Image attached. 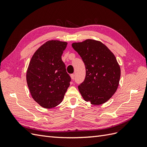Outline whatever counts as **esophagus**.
<instances>
[{"mask_svg": "<svg viewBox=\"0 0 147 147\" xmlns=\"http://www.w3.org/2000/svg\"><path fill=\"white\" fill-rule=\"evenodd\" d=\"M74 76H75V75H74V74H71V75H70V77H71V78H72V80H74Z\"/></svg>", "mask_w": 147, "mask_h": 147, "instance_id": "34e87169", "label": "esophagus"}]
</instances>
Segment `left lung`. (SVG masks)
Returning <instances> with one entry per match:
<instances>
[{
    "label": "left lung",
    "instance_id": "8db88e82",
    "mask_svg": "<svg viewBox=\"0 0 147 147\" xmlns=\"http://www.w3.org/2000/svg\"><path fill=\"white\" fill-rule=\"evenodd\" d=\"M72 46L80 56L86 68V77L78 90L84 100L92 105L109 100L116 92L121 70L116 57L104 44L88 39Z\"/></svg>",
    "mask_w": 147,
    "mask_h": 147
}]
</instances>
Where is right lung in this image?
I'll use <instances>...</instances> for the list:
<instances>
[{
	"label": "right lung",
	"instance_id": "add662e5",
	"mask_svg": "<svg viewBox=\"0 0 147 147\" xmlns=\"http://www.w3.org/2000/svg\"><path fill=\"white\" fill-rule=\"evenodd\" d=\"M67 43L50 40L35 52L26 74V80L34 100L46 109L58 105L70 86L61 56Z\"/></svg>",
	"mask_w": 147,
	"mask_h": 147
}]
</instances>
